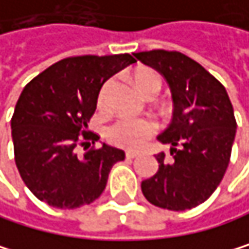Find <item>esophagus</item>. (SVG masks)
I'll return each instance as SVG.
<instances>
[{"label":"esophagus","mask_w":249,"mask_h":249,"mask_svg":"<svg viewBox=\"0 0 249 249\" xmlns=\"http://www.w3.org/2000/svg\"><path fill=\"white\" fill-rule=\"evenodd\" d=\"M140 156V153H136V151H126V157L127 159H136Z\"/></svg>","instance_id":"esophagus-1"}]
</instances>
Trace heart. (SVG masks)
<instances>
[{"instance_id": "1", "label": "heart", "mask_w": 249, "mask_h": 249, "mask_svg": "<svg viewBox=\"0 0 249 249\" xmlns=\"http://www.w3.org/2000/svg\"><path fill=\"white\" fill-rule=\"evenodd\" d=\"M133 78H135L136 88H138V90L142 95H147L150 92L159 93L161 88L160 75L153 70H141L135 74ZM108 84L109 81L104 83V86L99 90V95H98L99 105H104ZM156 132H157V123L150 119L123 117L114 122L107 129V138L113 145L127 148V150H140L148 142V140Z\"/></svg>"}]
</instances>
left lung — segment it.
I'll return each mask as SVG.
<instances>
[{
    "instance_id": "8db88e82",
    "label": "left lung",
    "mask_w": 249,
    "mask_h": 249,
    "mask_svg": "<svg viewBox=\"0 0 249 249\" xmlns=\"http://www.w3.org/2000/svg\"><path fill=\"white\" fill-rule=\"evenodd\" d=\"M157 70L171 88L174 116L157 136L171 144V156L159 153V171L141 182L154 206L185 211L203 203L220 185L230 161L236 119L224 86L200 64L179 52L135 53Z\"/></svg>"
}]
</instances>
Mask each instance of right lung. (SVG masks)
Returning <instances> with one entry per match:
<instances>
[{
	"label": "right lung",
	"mask_w": 249,
	"mask_h": 249,
	"mask_svg": "<svg viewBox=\"0 0 249 249\" xmlns=\"http://www.w3.org/2000/svg\"><path fill=\"white\" fill-rule=\"evenodd\" d=\"M135 59L124 54L62 59L31 80L11 117L15 160L35 197L59 209L96 200L114 163L124 151L104 144L80 157L75 148L90 147L99 136L88 130L102 84Z\"/></svg>",
	"instance_id": "right-lung-1"
}]
</instances>
